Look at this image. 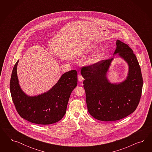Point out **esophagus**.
<instances>
[{"label": "esophagus", "instance_id": "34e87169", "mask_svg": "<svg viewBox=\"0 0 152 152\" xmlns=\"http://www.w3.org/2000/svg\"><path fill=\"white\" fill-rule=\"evenodd\" d=\"M78 80L79 81H83V78L81 75H78Z\"/></svg>", "mask_w": 152, "mask_h": 152}]
</instances>
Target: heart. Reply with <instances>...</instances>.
<instances>
[{
	"instance_id": "1",
	"label": "heart",
	"mask_w": 152,
	"mask_h": 152,
	"mask_svg": "<svg viewBox=\"0 0 152 152\" xmlns=\"http://www.w3.org/2000/svg\"><path fill=\"white\" fill-rule=\"evenodd\" d=\"M98 48H99L98 45H95V44H93L90 46H88L86 47V48L85 49V52L86 53H93L94 52L96 51ZM104 55H105V51L104 50H102L101 51L98 52L97 53L92 56V57H91L88 60V64H96L102 59V58L104 56Z\"/></svg>"
}]
</instances>
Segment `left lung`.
Wrapping results in <instances>:
<instances>
[{
  "label": "left lung",
  "mask_w": 152,
  "mask_h": 152,
  "mask_svg": "<svg viewBox=\"0 0 152 152\" xmlns=\"http://www.w3.org/2000/svg\"><path fill=\"white\" fill-rule=\"evenodd\" d=\"M114 56L118 54L128 65L126 79L111 83L107 76L113 58L83 67L81 74L85 78L88 111L96 119L113 121L121 119L133 113L142 95L143 78L141 69L133 51L128 45L117 40Z\"/></svg>",
  "instance_id": "left-lung-1"
}]
</instances>
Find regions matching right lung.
Here are the masks:
<instances>
[{
  "mask_svg": "<svg viewBox=\"0 0 152 152\" xmlns=\"http://www.w3.org/2000/svg\"><path fill=\"white\" fill-rule=\"evenodd\" d=\"M18 62L12 72L10 90L19 115L37 124H52L60 121L66 114L70 95L77 86V71L73 69L64 73L48 91L32 96L24 92L19 83Z\"/></svg>",
  "mask_w": 152,
  "mask_h": 152,
  "instance_id": "obj_1",
  "label": "right lung"
}]
</instances>
